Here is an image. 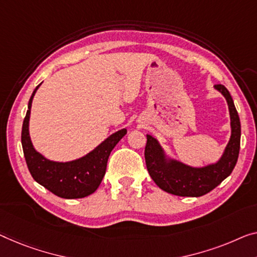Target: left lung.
<instances>
[{"label":"left lung","mask_w":257,"mask_h":257,"mask_svg":"<svg viewBox=\"0 0 257 257\" xmlns=\"http://www.w3.org/2000/svg\"><path fill=\"white\" fill-rule=\"evenodd\" d=\"M214 87L226 99L231 116V139L219 162L212 165L195 168L167 159L165 152L155 137L147 135L144 156L149 174L160 189L178 196L198 197L208 194L224 181L238 162L240 151L241 124L236 108L228 90L221 84Z\"/></svg>","instance_id":"left-lung-1"}]
</instances>
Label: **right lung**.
<instances>
[{"label":"right lung","mask_w":257,"mask_h":257,"mask_svg":"<svg viewBox=\"0 0 257 257\" xmlns=\"http://www.w3.org/2000/svg\"><path fill=\"white\" fill-rule=\"evenodd\" d=\"M39 85L31 95L22 128L23 152L30 173L38 183L59 197L82 198L89 196L101 183L110 152L118 141L127 134V130L121 129L114 133L93 151L79 159L68 163H57L46 159L43 155L34 150L29 134L32 99Z\"/></svg>","instance_id":"right-lung-1"}]
</instances>
